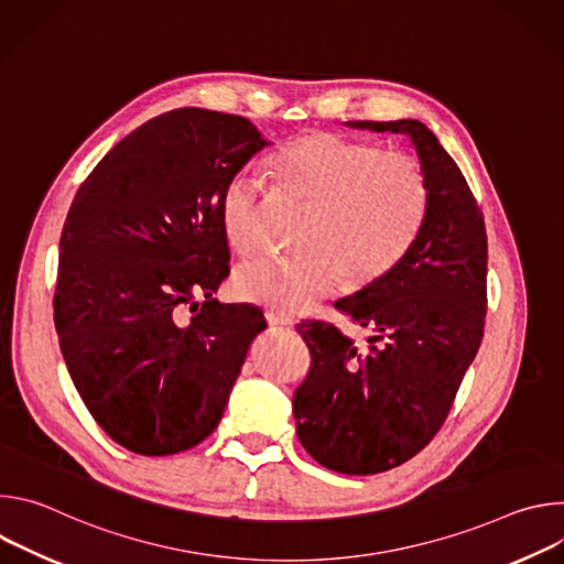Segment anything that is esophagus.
Returning a JSON list of instances; mask_svg holds the SVG:
<instances>
[{"instance_id": "esophagus-1", "label": "esophagus", "mask_w": 564, "mask_h": 564, "mask_svg": "<svg viewBox=\"0 0 564 564\" xmlns=\"http://www.w3.org/2000/svg\"><path fill=\"white\" fill-rule=\"evenodd\" d=\"M268 324L270 328H292L294 321L285 314H276V312H268Z\"/></svg>"}]
</instances>
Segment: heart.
I'll list each match as a JSON object with an SVG mask.
<instances>
[{
  "instance_id": "heart-1",
  "label": "heart",
  "mask_w": 564,
  "mask_h": 564,
  "mask_svg": "<svg viewBox=\"0 0 564 564\" xmlns=\"http://www.w3.org/2000/svg\"><path fill=\"white\" fill-rule=\"evenodd\" d=\"M281 192L307 205L290 259H259L234 274V294L276 314H301L330 296L341 276L364 288L409 254L429 212V183L417 160L379 142L335 131H307L268 160ZM265 185L231 174L218 194L225 243L240 257L259 248Z\"/></svg>"
}]
</instances>
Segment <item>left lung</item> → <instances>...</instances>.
I'll return each instance as SVG.
<instances>
[{"instance_id": "obj_1", "label": "left lung", "mask_w": 564, "mask_h": 564, "mask_svg": "<svg viewBox=\"0 0 564 564\" xmlns=\"http://www.w3.org/2000/svg\"><path fill=\"white\" fill-rule=\"evenodd\" d=\"M352 127L409 133L429 212L409 254L337 310L372 330L357 348L330 321L296 333L312 368L294 392L296 435L330 470L375 475L415 457L446 422L487 316V227L455 160L420 120Z\"/></svg>"}]
</instances>
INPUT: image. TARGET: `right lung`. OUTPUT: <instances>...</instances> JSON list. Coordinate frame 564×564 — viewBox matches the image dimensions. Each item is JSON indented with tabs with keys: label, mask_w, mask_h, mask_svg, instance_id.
Segmentation results:
<instances>
[{
	"label": "right lung",
	"mask_w": 564,
	"mask_h": 564,
	"mask_svg": "<svg viewBox=\"0 0 564 564\" xmlns=\"http://www.w3.org/2000/svg\"><path fill=\"white\" fill-rule=\"evenodd\" d=\"M265 144L243 116L174 109L122 138L73 198L53 296L59 350L98 426L131 453L209 437L268 328L261 310L214 299L229 274L220 187ZM187 306L197 314L183 325Z\"/></svg>",
	"instance_id": "obj_1"
}]
</instances>
